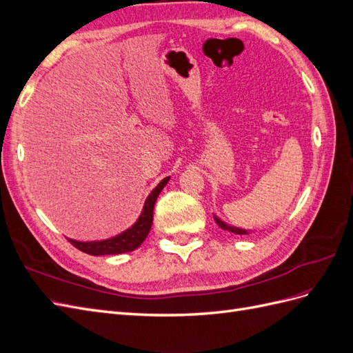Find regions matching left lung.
Instances as JSON below:
<instances>
[{
  "label": "left lung",
  "instance_id": "obj_1",
  "mask_svg": "<svg viewBox=\"0 0 353 353\" xmlns=\"http://www.w3.org/2000/svg\"><path fill=\"white\" fill-rule=\"evenodd\" d=\"M215 222L218 223V225H219L222 230H225V231H230V232H234V234H240V236H241V234H249V231L237 228V227H231V225H228V223L221 221V219L216 218V216H215Z\"/></svg>",
  "mask_w": 353,
  "mask_h": 353
}]
</instances>
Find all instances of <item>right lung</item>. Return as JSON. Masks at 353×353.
<instances>
[{"mask_svg": "<svg viewBox=\"0 0 353 353\" xmlns=\"http://www.w3.org/2000/svg\"><path fill=\"white\" fill-rule=\"evenodd\" d=\"M163 183H160L152 193L147 197L144 203V209L141 212L140 218L134 223L131 228H128L122 234L108 240L101 241H78L72 240L69 241L74 245V248L79 249L83 253H88L92 256H101V254H119L125 252H132L141 245V243L145 240V237L150 232L152 223H153V210H154V203L159 197V193L163 188Z\"/></svg>", "mask_w": 353, "mask_h": 353, "instance_id": "1", "label": "right lung"}]
</instances>
